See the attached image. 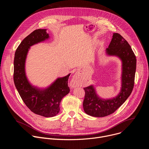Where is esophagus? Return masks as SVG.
<instances>
[{
	"instance_id": "1",
	"label": "esophagus",
	"mask_w": 149,
	"mask_h": 149,
	"mask_svg": "<svg viewBox=\"0 0 149 149\" xmlns=\"http://www.w3.org/2000/svg\"><path fill=\"white\" fill-rule=\"evenodd\" d=\"M79 81H78V79L77 78V76H75L74 75L72 78V79H71V82H70V86L73 87V88H75V87H77L78 86H79Z\"/></svg>"
}]
</instances>
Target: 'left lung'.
<instances>
[{
    "mask_svg": "<svg viewBox=\"0 0 149 149\" xmlns=\"http://www.w3.org/2000/svg\"><path fill=\"white\" fill-rule=\"evenodd\" d=\"M106 51L108 55H116L122 60V88L118 96L106 100L98 97L93 86L84 88V110L88 115L96 117H105L114 113L130 96L134 84L136 58L127 41L120 34L114 33Z\"/></svg>",
    "mask_w": 149,
    "mask_h": 149,
    "instance_id": "obj_1",
    "label": "left lung"
}]
</instances>
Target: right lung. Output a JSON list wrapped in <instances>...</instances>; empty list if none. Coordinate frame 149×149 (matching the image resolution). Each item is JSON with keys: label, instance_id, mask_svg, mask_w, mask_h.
<instances>
[{"label": "right lung", "instance_id": "add662e5", "mask_svg": "<svg viewBox=\"0 0 149 149\" xmlns=\"http://www.w3.org/2000/svg\"><path fill=\"white\" fill-rule=\"evenodd\" d=\"M49 38L46 29H38L27 36L18 46L14 58L13 81L15 87L27 107L33 113L45 117L58 114L62 98L70 91L68 81L70 74L58 78L51 86L40 90L29 83L25 72V62L29 47Z\"/></svg>", "mask_w": 149, "mask_h": 149}]
</instances>
